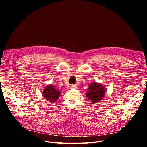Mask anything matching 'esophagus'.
<instances>
[{
    "instance_id": "1",
    "label": "esophagus",
    "mask_w": 147,
    "mask_h": 147,
    "mask_svg": "<svg viewBox=\"0 0 147 147\" xmlns=\"http://www.w3.org/2000/svg\"><path fill=\"white\" fill-rule=\"evenodd\" d=\"M76 88H77V86H76V85H75V84H71V85L70 86V89H75Z\"/></svg>"
}]
</instances>
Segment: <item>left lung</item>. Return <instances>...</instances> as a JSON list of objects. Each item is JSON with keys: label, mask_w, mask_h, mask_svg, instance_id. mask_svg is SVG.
I'll list each match as a JSON object with an SVG mask.
<instances>
[{"label": "left lung", "mask_w": 147, "mask_h": 147, "mask_svg": "<svg viewBox=\"0 0 147 147\" xmlns=\"http://www.w3.org/2000/svg\"><path fill=\"white\" fill-rule=\"evenodd\" d=\"M86 96L92 104H97L104 99L105 88L103 84L96 82L91 83L86 90Z\"/></svg>", "instance_id": "1"}]
</instances>
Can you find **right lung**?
Segmentation results:
<instances>
[{
    "instance_id": "1",
    "label": "right lung",
    "mask_w": 147,
    "mask_h": 147,
    "mask_svg": "<svg viewBox=\"0 0 147 147\" xmlns=\"http://www.w3.org/2000/svg\"><path fill=\"white\" fill-rule=\"evenodd\" d=\"M61 94V91L56 90L53 84L47 85L43 89L42 92L44 98L51 103H55L58 99Z\"/></svg>"
}]
</instances>
